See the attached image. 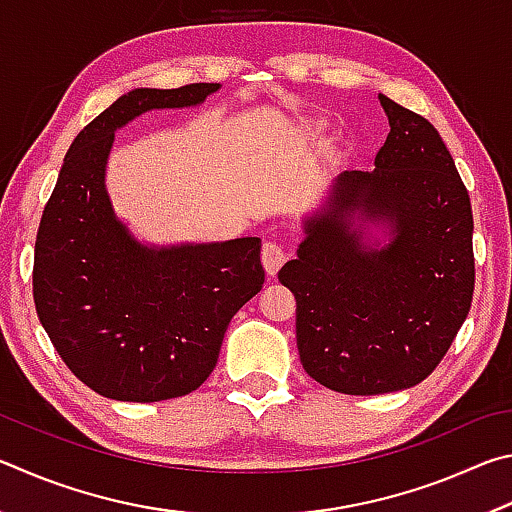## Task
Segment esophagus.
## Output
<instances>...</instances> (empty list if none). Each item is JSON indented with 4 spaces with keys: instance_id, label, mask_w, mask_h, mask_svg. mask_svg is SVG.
<instances>
[{
    "instance_id": "34e87169",
    "label": "esophagus",
    "mask_w": 512,
    "mask_h": 512,
    "mask_svg": "<svg viewBox=\"0 0 512 512\" xmlns=\"http://www.w3.org/2000/svg\"><path fill=\"white\" fill-rule=\"evenodd\" d=\"M287 248L282 246V241L277 239H266L264 246H262V262L268 275H275L280 271L282 264L287 262Z\"/></svg>"
}]
</instances>
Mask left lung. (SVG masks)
Segmentation results:
<instances>
[{
	"instance_id": "obj_1",
	"label": "left lung",
	"mask_w": 512,
	"mask_h": 512,
	"mask_svg": "<svg viewBox=\"0 0 512 512\" xmlns=\"http://www.w3.org/2000/svg\"><path fill=\"white\" fill-rule=\"evenodd\" d=\"M391 133L375 171H345L327 214L277 273L296 296L302 368L345 395L404 391L454 343L474 293L472 205L431 121L379 94ZM392 223L386 249L361 251L344 216Z\"/></svg>"
}]
</instances>
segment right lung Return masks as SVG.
Wrapping results in <instances>:
<instances>
[{"label": "right lung", "mask_w": 512, "mask_h": 512, "mask_svg": "<svg viewBox=\"0 0 512 512\" xmlns=\"http://www.w3.org/2000/svg\"><path fill=\"white\" fill-rule=\"evenodd\" d=\"M219 83L140 88L69 146L42 212L33 300L60 359L94 393L160 402L196 391L219 361L232 316L262 291V241L151 250L112 216L103 185L115 131L153 108L201 103Z\"/></svg>", "instance_id": "right-lung-1"}]
</instances>
